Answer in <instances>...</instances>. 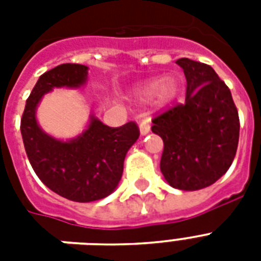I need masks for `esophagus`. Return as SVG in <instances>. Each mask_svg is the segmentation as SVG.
I'll list each match as a JSON object with an SVG mask.
<instances>
[{"label": "esophagus", "instance_id": "obj_1", "mask_svg": "<svg viewBox=\"0 0 261 261\" xmlns=\"http://www.w3.org/2000/svg\"><path fill=\"white\" fill-rule=\"evenodd\" d=\"M150 131V118H145L139 124V133L141 135H146Z\"/></svg>", "mask_w": 261, "mask_h": 261}]
</instances>
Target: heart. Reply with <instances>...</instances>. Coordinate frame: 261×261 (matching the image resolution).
I'll return each instance as SVG.
<instances>
[{"label": "heart", "instance_id": "obj_1", "mask_svg": "<svg viewBox=\"0 0 261 261\" xmlns=\"http://www.w3.org/2000/svg\"><path fill=\"white\" fill-rule=\"evenodd\" d=\"M178 90H180L178 80L169 75L163 80H149L139 84L134 89V93L139 100H147L151 96H154V102L157 106H167L176 98Z\"/></svg>", "mask_w": 261, "mask_h": 261}]
</instances>
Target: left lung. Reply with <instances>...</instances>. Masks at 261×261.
I'll use <instances>...</instances> for the list:
<instances>
[{
  "label": "left lung",
  "mask_w": 261,
  "mask_h": 261,
  "mask_svg": "<svg viewBox=\"0 0 261 261\" xmlns=\"http://www.w3.org/2000/svg\"><path fill=\"white\" fill-rule=\"evenodd\" d=\"M187 80L186 102L153 119L164 141L160 168L168 184L196 191L230 168L239 146L240 119L230 89L206 63L176 61Z\"/></svg>",
  "instance_id": "left-lung-1"
}]
</instances>
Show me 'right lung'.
<instances>
[{"instance_id": "obj_1", "label": "right lung", "mask_w": 261, "mask_h": 261, "mask_svg": "<svg viewBox=\"0 0 261 261\" xmlns=\"http://www.w3.org/2000/svg\"><path fill=\"white\" fill-rule=\"evenodd\" d=\"M88 81V66L63 63L46 71L27 98L21 118V137L35 173L55 194L87 203L111 195L118 187L128 149L139 137L134 122L114 128L94 115L75 138L62 141L40 128L36 108L54 88H80Z\"/></svg>"}]
</instances>
